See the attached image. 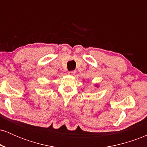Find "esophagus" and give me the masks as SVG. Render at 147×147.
<instances>
[{"label":"esophagus","instance_id":"34e87169","mask_svg":"<svg viewBox=\"0 0 147 147\" xmlns=\"http://www.w3.org/2000/svg\"><path fill=\"white\" fill-rule=\"evenodd\" d=\"M75 72H76V71L75 70H70V71H69L68 72V75H74L75 74Z\"/></svg>","mask_w":147,"mask_h":147}]
</instances>
